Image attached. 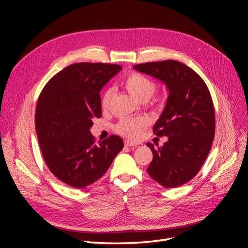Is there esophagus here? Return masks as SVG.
<instances>
[{"label": "esophagus", "mask_w": 248, "mask_h": 248, "mask_svg": "<svg viewBox=\"0 0 248 248\" xmlns=\"http://www.w3.org/2000/svg\"><path fill=\"white\" fill-rule=\"evenodd\" d=\"M137 145H138L137 142H134L132 140H124V146H126V147H136Z\"/></svg>", "instance_id": "esophagus-1"}]
</instances>
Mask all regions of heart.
<instances>
[{
	"instance_id": "obj_1",
	"label": "heart",
	"mask_w": 248,
	"mask_h": 248,
	"mask_svg": "<svg viewBox=\"0 0 248 248\" xmlns=\"http://www.w3.org/2000/svg\"><path fill=\"white\" fill-rule=\"evenodd\" d=\"M124 86L137 100L145 102L152 97L155 91V83L149 77L139 72L129 73L124 80ZM113 97V89L108 88L101 96V108L108 110ZM149 124L146 117H124L114 125V131L123 137L134 140H139Z\"/></svg>"
}]
</instances>
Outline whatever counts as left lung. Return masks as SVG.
Returning a JSON list of instances; mask_svg holds the SVG:
<instances>
[{
	"instance_id": "obj_1",
	"label": "left lung",
	"mask_w": 248,
	"mask_h": 248,
	"mask_svg": "<svg viewBox=\"0 0 248 248\" xmlns=\"http://www.w3.org/2000/svg\"><path fill=\"white\" fill-rule=\"evenodd\" d=\"M134 68L163 81L169 89L165 109L154 125V134L168 137L153 152L147 171L166 188H175L200 171L215 136V111L206 83L193 69L176 60L135 65Z\"/></svg>"
}]
</instances>
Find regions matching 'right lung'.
Masks as SVG:
<instances>
[{"label": "right lung", "mask_w": 248, "mask_h": 248, "mask_svg": "<svg viewBox=\"0 0 248 248\" xmlns=\"http://www.w3.org/2000/svg\"><path fill=\"white\" fill-rule=\"evenodd\" d=\"M121 65L81 62L55 74L39 95L35 127L44 161L63 183L82 189L100 179L124 148L115 135L96 142L93 120L101 116L99 91Z\"/></svg>", "instance_id": "obj_1"}]
</instances>
